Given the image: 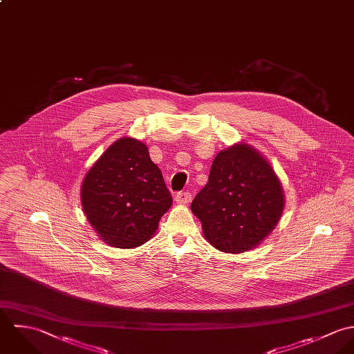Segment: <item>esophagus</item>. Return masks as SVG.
Returning <instances> with one entry per match:
<instances>
[{"mask_svg":"<svg viewBox=\"0 0 354 354\" xmlns=\"http://www.w3.org/2000/svg\"><path fill=\"white\" fill-rule=\"evenodd\" d=\"M175 201L180 205H187L192 201V194L189 192H179L175 197Z\"/></svg>","mask_w":354,"mask_h":354,"instance_id":"esophagus-1","label":"esophagus"}]
</instances>
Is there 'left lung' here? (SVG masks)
Returning <instances> with one entry per match:
<instances>
[{"mask_svg":"<svg viewBox=\"0 0 354 354\" xmlns=\"http://www.w3.org/2000/svg\"><path fill=\"white\" fill-rule=\"evenodd\" d=\"M283 208L281 180L266 157L248 143L216 154L208 183L192 203L205 239L225 253L260 245L281 220Z\"/></svg>","mask_w":354,"mask_h":354,"instance_id":"8db88e82","label":"left lung"}]
</instances>
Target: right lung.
Returning <instances> with one entry per match:
<instances>
[{"instance_id":"1","label":"right lung","mask_w":354,"mask_h":354,"mask_svg":"<svg viewBox=\"0 0 354 354\" xmlns=\"http://www.w3.org/2000/svg\"><path fill=\"white\" fill-rule=\"evenodd\" d=\"M80 201L105 243L134 249L154 235L172 196L146 145L126 137L113 142L88 169Z\"/></svg>"}]
</instances>
